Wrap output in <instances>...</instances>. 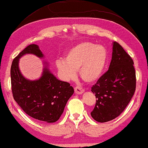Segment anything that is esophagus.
Returning <instances> with one entry per match:
<instances>
[{"instance_id":"34e87169","label":"esophagus","mask_w":148,"mask_h":148,"mask_svg":"<svg viewBox=\"0 0 148 148\" xmlns=\"http://www.w3.org/2000/svg\"><path fill=\"white\" fill-rule=\"evenodd\" d=\"M84 91H85V90L81 87L77 86L75 87V92L77 94V95H81V94L84 92Z\"/></svg>"}]
</instances>
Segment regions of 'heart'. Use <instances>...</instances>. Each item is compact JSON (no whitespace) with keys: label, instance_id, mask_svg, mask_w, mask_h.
Segmentation results:
<instances>
[{"label":"heart","instance_id":"obj_1","mask_svg":"<svg viewBox=\"0 0 148 148\" xmlns=\"http://www.w3.org/2000/svg\"><path fill=\"white\" fill-rule=\"evenodd\" d=\"M108 53L103 46L92 42H82L70 49L64 60L56 61L58 72L63 80H73L79 71L81 78L88 83L95 82L104 73Z\"/></svg>","mask_w":148,"mask_h":148}]
</instances>
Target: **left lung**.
I'll use <instances>...</instances> for the list:
<instances>
[{
  "label": "left lung",
  "instance_id": "obj_1",
  "mask_svg": "<svg viewBox=\"0 0 148 148\" xmlns=\"http://www.w3.org/2000/svg\"><path fill=\"white\" fill-rule=\"evenodd\" d=\"M133 59L118 42L113 44L112 58L109 70L92 87L96 104L92 117L101 123L118 117L134 95L136 71Z\"/></svg>",
  "mask_w": 148,
  "mask_h": 148
}]
</instances>
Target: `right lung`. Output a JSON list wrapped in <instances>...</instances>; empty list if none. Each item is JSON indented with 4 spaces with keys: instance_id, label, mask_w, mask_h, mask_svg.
Segmentation results:
<instances>
[{
    "instance_id": "1",
    "label": "right lung",
    "mask_w": 148,
    "mask_h": 148,
    "mask_svg": "<svg viewBox=\"0 0 148 148\" xmlns=\"http://www.w3.org/2000/svg\"><path fill=\"white\" fill-rule=\"evenodd\" d=\"M26 53L42 58L36 44H30L12 61L10 68L11 88L14 99L27 115L45 123H54L61 117L74 89L67 82L56 78L47 68L37 80H27L18 68L19 58Z\"/></svg>"
}]
</instances>
